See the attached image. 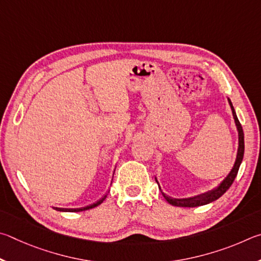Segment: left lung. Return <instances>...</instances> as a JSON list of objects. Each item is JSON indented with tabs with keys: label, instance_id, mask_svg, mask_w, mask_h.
<instances>
[{
	"label": "left lung",
	"instance_id": "obj_1",
	"mask_svg": "<svg viewBox=\"0 0 261 261\" xmlns=\"http://www.w3.org/2000/svg\"><path fill=\"white\" fill-rule=\"evenodd\" d=\"M227 99H228V103H229V105H230L232 118H234L237 133H239V148H237V154H236L234 166H232L230 172L228 173V175L216 187V188L205 191V193H202L199 195L193 196V197H187V198H174V197H171V196H167L166 194H164L161 189V186H159V184H158L157 177H156V182L159 186V189H161L164 198L167 200V203L173 205V206L196 207V206H202V205H206L208 203H212V202H214V200H217L218 198H220L221 196L225 194L228 189H229V187L232 185V182H234L235 177L237 175V172H239V170H240V166H241L242 161H243V157H244V133H243V129H242V126L239 121V119H237L235 109H234V107H232L230 99L229 98H227Z\"/></svg>",
	"mask_w": 261,
	"mask_h": 261
}]
</instances>
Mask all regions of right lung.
Segmentation results:
<instances>
[{
	"mask_svg": "<svg viewBox=\"0 0 261 261\" xmlns=\"http://www.w3.org/2000/svg\"><path fill=\"white\" fill-rule=\"evenodd\" d=\"M114 170H116V168H114ZM112 177H113V176H112ZM108 194H109V190L107 191V194H105L102 198H100V199H98V200H97V202H95V203L90 204V205H87V206H84V207H76V208H63V207H54V208L56 210V211H59V212H81V211H86V210L94 208V207H96V206H98L99 204H102V203H103V200H104L105 198H107Z\"/></svg>",
	"mask_w": 261,
	"mask_h": 261,
	"instance_id": "right-lung-1",
	"label": "right lung"
}]
</instances>
